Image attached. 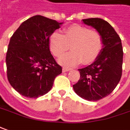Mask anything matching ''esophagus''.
I'll return each instance as SVG.
<instances>
[{
	"mask_svg": "<svg viewBox=\"0 0 130 130\" xmlns=\"http://www.w3.org/2000/svg\"><path fill=\"white\" fill-rule=\"evenodd\" d=\"M62 70H63V72H66V71H69L71 70L70 68H69V67H63V69H62Z\"/></svg>",
	"mask_w": 130,
	"mask_h": 130,
	"instance_id": "34e87169",
	"label": "esophagus"
}]
</instances>
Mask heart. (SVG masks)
<instances>
[{
  "instance_id": "heart-1",
  "label": "heart",
  "mask_w": 130,
  "mask_h": 130,
  "mask_svg": "<svg viewBox=\"0 0 130 130\" xmlns=\"http://www.w3.org/2000/svg\"><path fill=\"white\" fill-rule=\"evenodd\" d=\"M70 46L71 52L59 59L60 63L74 66L78 63H93L101 53L103 46L101 34L87 27L72 25L63 29V34L54 32L49 38V46L54 56L59 57Z\"/></svg>"
}]
</instances>
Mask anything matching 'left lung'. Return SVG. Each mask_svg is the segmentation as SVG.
I'll return each mask as SVG.
<instances>
[{"mask_svg":"<svg viewBox=\"0 0 130 130\" xmlns=\"http://www.w3.org/2000/svg\"><path fill=\"white\" fill-rule=\"evenodd\" d=\"M83 22L101 33L103 48L93 63L78 69L80 79L73 88L80 98L96 101L111 93L120 80L123 50L120 37L107 21L101 18H88L83 20Z\"/></svg>","mask_w":130,"mask_h":130,"instance_id":"left-lung-1","label":"left lung"}]
</instances>
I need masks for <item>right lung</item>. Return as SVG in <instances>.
<instances>
[{"mask_svg": "<svg viewBox=\"0 0 130 130\" xmlns=\"http://www.w3.org/2000/svg\"><path fill=\"white\" fill-rule=\"evenodd\" d=\"M62 22L42 15L23 22L10 38L6 54L7 76L12 88L25 97L47 93L62 68L50 52L49 38Z\"/></svg>", "mask_w": 130, "mask_h": 130, "instance_id": "obj_1", "label": "right lung"}]
</instances>
